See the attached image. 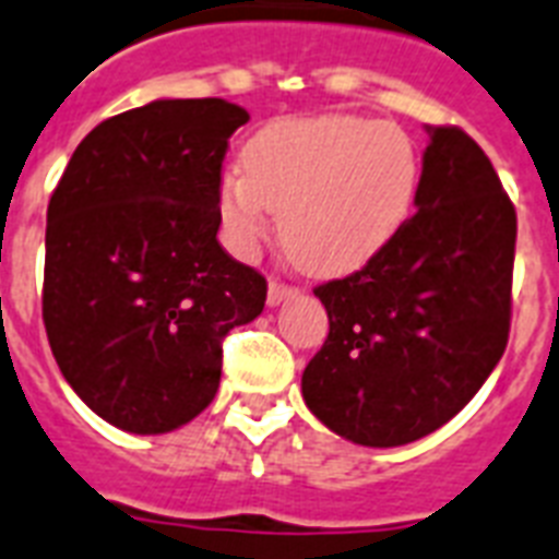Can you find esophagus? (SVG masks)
I'll list each match as a JSON object with an SVG mask.
<instances>
[{"mask_svg":"<svg viewBox=\"0 0 559 559\" xmlns=\"http://www.w3.org/2000/svg\"><path fill=\"white\" fill-rule=\"evenodd\" d=\"M294 294H297L294 285H285L280 283V280H271V283H267V302H271V306H280L285 297H294Z\"/></svg>","mask_w":559,"mask_h":559,"instance_id":"1","label":"esophagus"}]
</instances>
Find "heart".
<instances>
[{"mask_svg":"<svg viewBox=\"0 0 559 559\" xmlns=\"http://www.w3.org/2000/svg\"><path fill=\"white\" fill-rule=\"evenodd\" d=\"M419 189L405 131L358 116L280 119L250 140L248 166L218 180L233 250L253 253L280 213L283 248L309 274L358 271L402 230Z\"/></svg>","mask_w":559,"mask_h":559,"instance_id":"b5f03b06","label":"heart"}]
</instances>
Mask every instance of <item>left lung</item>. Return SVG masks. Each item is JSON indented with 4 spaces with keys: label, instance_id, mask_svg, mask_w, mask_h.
I'll use <instances>...</instances> for the list:
<instances>
[{
    "label": "left lung",
    "instance_id": "1",
    "mask_svg": "<svg viewBox=\"0 0 559 559\" xmlns=\"http://www.w3.org/2000/svg\"><path fill=\"white\" fill-rule=\"evenodd\" d=\"M426 131L417 212L361 271L314 288L329 335L302 400L335 435L379 449L455 417L510 335L516 210L469 133Z\"/></svg>",
    "mask_w": 559,
    "mask_h": 559
}]
</instances>
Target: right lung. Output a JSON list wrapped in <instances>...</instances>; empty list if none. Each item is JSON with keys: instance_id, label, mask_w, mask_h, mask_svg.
<instances>
[{"instance_id": "right-lung-1", "label": "right lung", "mask_w": 559, "mask_h": 559, "mask_svg": "<svg viewBox=\"0 0 559 559\" xmlns=\"http://www.w3.org/2000/svg\"><path fill=\"white\" fill-rule=\"evenodd\" d=\"M248 119L224 98H159L86 133L51 192V356L122 431L198 417L218 393L224 335L265 309V276L218 245L221 163Z\"/></svg>"}]
</instances>
